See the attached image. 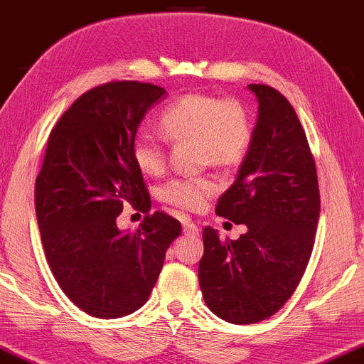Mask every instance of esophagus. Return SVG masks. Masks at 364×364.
Instances as JSON below:
<instances>
[{"label": "esophagus", "instance_id": "esophagus-1", "mask_svg": "<svg viewBox=\"0 0 364 364\" xmlns=\"http://www.w3.org/2000/svg\"><path fill=\"white\" fill-rule=\"evenodd\" d=\"M183 232L184 235H189V237H194V235L199 234V228L196 226V224L189 223V221H184L183 224Z\"/></svg>", "mask_w": 364, "mask_h": 364}]
</instances>
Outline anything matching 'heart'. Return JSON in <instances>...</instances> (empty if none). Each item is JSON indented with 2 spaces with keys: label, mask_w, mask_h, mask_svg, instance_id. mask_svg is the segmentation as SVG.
Masks as SVG:
<instances>
[{
  "label": "heart",
  "mask_w": 364,
  "mask_h": 364,
  "mask_svg": "<svg viewBox=\"0 0 364 364\" xmlns=\"http://www.w3.org/2000/svg\"><path fill=\"white\" fill-rule=\"evenodd\" d=\"M160 129L168 140H196L201 163L231 168L242 161L252 140L247 112L237 100L209 94H186L163 110ZM132 160L141 173L156 175L165 166V150L150 133H136L132 141ZM218 191L211 176L175 178L161 189L173 206L196 211Z\"/></svg>",
  "instance_id": "1"
}]
</instances>
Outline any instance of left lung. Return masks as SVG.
Returning <instances> with one entry per match:
<instances>
[{"label": "left lung", "mask_w": 364, "mask_h": 364, "mask_svg": "<svg viewBox=\"0 0 364 364\" xmlns=\"http://www.w3.org/2000/svg\"><path fill=\"white\" fill-rule=\"evenodd\" d=\"M247 89L257 99V122L237 178L216 206L247 232L223 242L204 228L198 269L209 310L234 325L282 309L309 264L320 218L315 160L294 107L269 85Z\"/></svg>", "instance_id": "obj_1"}]
</instances>
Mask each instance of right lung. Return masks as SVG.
I'll use <instances>...</instances> for the list:
<instances>
[{
	"label": "right lung",
	"mask_w": 364,
	"mask_h": 364,
	"mask_svg": "<svg viewBox=\"0 0 364 364\" xmlns=\"http://www.w3.org/2000/svg\"><path fill=\"white\" fill-rule=\"evenodd\" d=\"M166 90L109 82L80 95L50 132L34 188L46 259L65 295L95 318H120L146 304L181 224L165 213L122 231L124 206L150 203L132 141Z\"/></svg>",
	"instance_id": "1"
}]
</instances>
